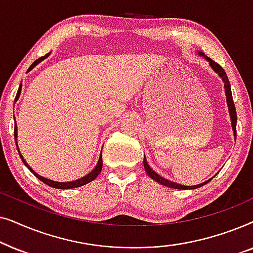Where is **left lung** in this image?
I'll return each mask as SVG.
<instances>
[{"label":"left lung","instance_id":"1","mask_svg":"<svg viewBox=\"0 0 253 253\" xmlns=\"http://www.w3.org/2000/svg\"><path fill=\"white\" fill-rule=\"evenodd\" d=\"M198 55L199 56H202L205 58V60L209 62L210 63V67L213 69L214 72H216L217 75H219V77L222 79L223 82V86H224V93H226V100H227V106H228V110H229V115H230V121H231V127H233V131H234V137L235 139H236V123H237V115H236V109H235V105H234V101H233V94H231V87H230V83L228 81V77L226 75V72L222 69V67H220L219 64L216 63V62H214L213 60H211L210 57H207L205 54L203 53V51H198ZM144 168H145V171L147 172V175L150 176L152 179H154L155 182L160 183V184L165 185V186H168V188H171V189H179V190H191V189H197V188H200V186L205 185L206 183H209L211 179H207L206 182H203L200 183V184H197V185H191V186H186V185H182V184H178V183H175L172 181H169V179L162 177L158 174V172H155L153 169H152L150 166L147 164V160L146 158L144 157Z\"/></svg>","mask_w":253,"mask_h":253}]
</instances>
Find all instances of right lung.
<instances>
[{"mask_svg": "<svg viewBox=\"0 0 253 253\" xmlns=\"http://www.w3.org/2000/svg\"><path fill=\"white\" fill-rule=\"evenodd\" d=\"M49 55H50V53H48L47 55H44V56L40 57V58H38L37 61H34V62H33V64L31 65V67L29 68V70H27V72L32 70V69H33L34 67H36V65L39 64L40 62H42V61L44 60V58H47L48 56H49ZM20 92H22V84L19 85V88H18V92H17V95H16L15 102L17 101V100L19 99ZM15 140H16V145H17V150H18L19 157H20V159H22L23 164L25 165L27 168H29V170H30L31 172H32V174H33L34 176H36L37 178H39L41 182H43L44 184H47V185L51 186V188H55V189H62V190H67V189H75V188H79V186H83V185L87 184V183H89V182H92L93 179H95V178H96V176H98V175L100 174V172H101V169H102V152H101V154H100V157H99V161H98V164H96L95 167L93 168L92 170L89 171L87 175L83 176V177L78 178V179H76V181H71V182H56V181H53V179L46 178V177H43V176H41V175L38 174V172L34 171L33 169L30 167V165L27 164L25 159H24V157H23V155H22V153H20V151H19V147H18V144H17V124H16V119H15Z\"/></svg>", "mask_w": 253, "mask_h": 253, "instance_id": "right-lung-1", "label": "right lung"}]
</instances>
